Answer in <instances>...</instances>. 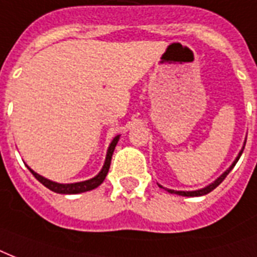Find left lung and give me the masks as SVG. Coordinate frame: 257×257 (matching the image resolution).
Returning <instances> with one entry per match:
<instances>
[{
	"mask_svg": "<svg viewBox=\"0 0 257 257\" xmlns=\"http://www.w3.org/2000/svg\"><path fill=\"white\" fill-rule=\"evenodd\" d=\"M245 142H246V139H245V141H244V145H242L241 150L238 151L237 157L234 158V161H233V162H232V165H230L229 168L226 169L225 172L222 173L221 176L218 177L217 180H214L213 182L208 185V186H205V188H202V189H197V190H173V189L164 188V186H162V185H160V184H158V186H160V188H162V189H165V190H168V192L172 193V194H178V196H184V197H200V196H205V194H208V193H210V192H212V190H213V189L217 188L218 185L221 184L222 181L225 180V177L228 176L230 170H232V169L234 168V165L237 164L238 158L241 157L242 150H244V147H245Z\"/></svg>",
	"mask_w": 257,
	"mask_h": 257,
	"instance_id": "8db88e82",
	"label": "left lung"
}]
</instances>
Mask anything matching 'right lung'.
I'll list each match as a JSON object with an SVG mask.
<instances>
[{"instance_id":"right-lung-1","label":"right lung","mask_w":257,"mask_h":257,"mask_svg":"<svg viewBox=\"0 0 257 257\" xmlns=\"http://www.w3.org/2000/svg\"><path fill=\"white\" fill-rule=\"evenodd\" d=\"M119 138H120V135H116V137L111 141L110 146H108V149H107L106 160H104L103 168H101V170L97 173L96 176L93 177V178H89V180L81 181V182H73V184H59V182L48 180V178H45V177L37 174V173H36L35 170H32L28 165H27V168L29 169V172L36 177V180H39L40 182L45 186V188H48L49 190H52V192L55 193H60V194H77V193L88 192V190H92V189L97 188V186L104 181V178H106L107 173H108V169H110L112 153H114L115 146H116Z\"/></svg>"}]
</instances>
